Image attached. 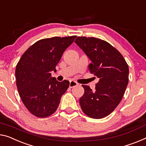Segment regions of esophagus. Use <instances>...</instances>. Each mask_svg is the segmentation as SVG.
Wrapping results in <instances>:
<instances>
[{
    "label": "esophagus",
    "instance_id": "34e87169",
    "mask_svg": "<svg viewBox=\"0 0 146 146\" xmlns=\"http://www.w3.org/2000/svg\"><path fill=\"white\" fill-rule=\"evenodd\" d=\"M78 83L75 82V81H70V84H69V87H70V88H72V87L78 86Z\"/></svg>",
    "mask_w": 146,
    "mask_h": 146
}]
</instances>
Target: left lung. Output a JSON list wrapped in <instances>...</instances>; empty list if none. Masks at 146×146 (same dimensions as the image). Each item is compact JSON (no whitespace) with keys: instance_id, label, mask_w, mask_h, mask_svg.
I'll return each mask as SVG.
<instances>
[{"instance_id":"8db88e82","label":"left lung","mask_w":146,"mask_h":146,"mask_svg":"<svg viewBox=\"0 0 146 146\" xmlns=\"http://www.w3.org/2000/svg\"><path fill=\"white\" fill-rule=\"evenodd\" d=\"M75 43L91 60L89 70L98 78L95 91L82 85L84 94L80 98L82 111L91 118L106 117L124 95L129 83V66L119 51L104 40L80 36Z\"/></svg>"}]
</instances>
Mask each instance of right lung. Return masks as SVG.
<instances>
[{
	"instance_id": "add662e5",
	"label": "right lung",
	"mask_w": 146,
	"mask_h": 146,
	"mask_svg": "<svg viewBox=\"0 0 146 146\" xmlns=\"http://www.w3.org/2000/svg\"><path fill=\"white\" fill-rule=\"evenodd\" d=\"M76 36L40 40L28 48L15 68L16 85L22 102L38 117H46L57 110L60 98L70 82L51 77V71Z\"/></svg>"
}]
</instances>
